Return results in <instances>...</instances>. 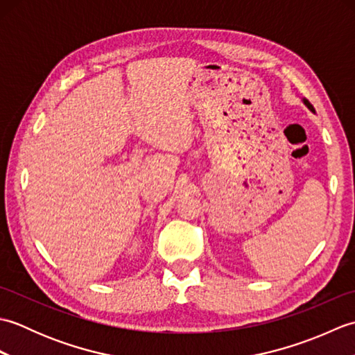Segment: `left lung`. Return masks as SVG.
<instances>
[{
  "label": "left lung",
  "instance_id": "left-lung-1",
  "mask_svg": "<svg viewBox=\"0 0 355 355\" xmlns=\"http://www.w3.org/2000/svg\"><path fill=\"white\" fill-rule=\"evenodd\" d=\"M302 102L306 105V108H308V110H310V111H313V112H314V108H313V105H311L310 102H308L306 99H302Z\"/></svg>",
  "mask_w": 355,
  "mask_h": 355
}]
</instances>
